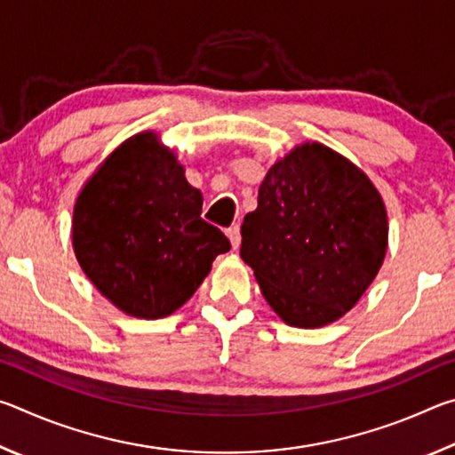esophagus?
<instances>
[{"label": "esophagus", "instance_id": "esophagus-1", "mask_svg": "<svg viewBox=\"0 0 455 455\" xmlns=\"http://www.w3.org/2000/svg\"><path fill=\"white\" fill-rule=\"evenodd\" d=\"M227 236L230 241V246H233V251H236L238 246H241V228H238V225H233L228 230H227Z\"/></svg>", "mask_w": 455, "mask_h": 455}]
</instances>
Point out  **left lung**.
Instances as JSON below:
<instances>
[{"label":"left lung","mask_w":455,"mask_h":455,"mask_svg":"<svg viewBox=\"0 0 455 455\" xmlns=\"http://www.w3.org/2000/svg\"><path fill=\"white\" fill-rule=\"evenodd\" d=\"M241 257L271 309L317 329L357 305L387 251V211L371 179L321 142L297 144L268 168Z\"/></svg>","instance_id":"obj_1"}]
</instances>
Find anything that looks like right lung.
Masks as SVG:
<instances>
[{
    "label": "right lung",
    "instance_id": "right-lung-1",
    "mask_svg": "<svg viewBox=\"0 0 455 455\" xmlns=\"http://www.w3.org/2000/svg\"><path fill=\"white\" fill-rule=\"evenodd\" d=\"M200 211L203 195L188 184L176 152L144 130L108 154L82 187L72 217L74 255L122 313L168 317L230 249Z\"/></svg>",
    "mask_w": 455,
    "mask_h": 455
}]
</instances>
